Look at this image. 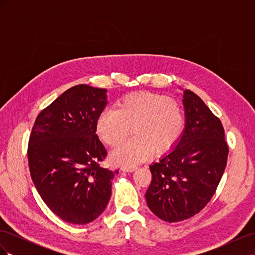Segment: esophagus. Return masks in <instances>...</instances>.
<instances>
[{"mask_svg": "<svg viewBox=\"0 0 255 255\" xmlns=\"http://www.w3.org/2000/svg\"><path fill=\"white\" fill-rule=\"evenodd\" d=\"M136 169H137L136 166H122L121 167V170L125 172H132V171L136 170Z\"/></svg>", "mask_w": 255, "mask_h": 255, "instance_id": "1", "label": "esophagus"}]
</instances>
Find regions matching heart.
Here are the masks:
<instances>
[{"label": "heart", "mask_w": 255, "mask_h": 255, "mask_svg": "<svg viewBox=\"0 0 255 255\" xmlns=\"http://www.w3.org/2000/svg\"><path fill=\"white\" fill-rule=\"evenodd\" d=\"M133 129L134 136L118 144L112 153L117 165H136L171 149L179 141L185 127V115L177 100L164 95L141 91L123 97L118 110H104L96 123L98 137L115 146Z\"/></svg>", "instance_id": "heart-1"}]
</instances>
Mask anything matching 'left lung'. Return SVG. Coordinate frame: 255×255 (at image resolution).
<instances>
[{
  "instance_id": "obj_1",
  "label": "left lung",
  "mask_w": 255,
  "mask_h": 255,
  "mask_svg": "<svg viewBox=\"0 0 255 255\" xmlns=\"http://www.w3.org/2000/svg\"><path fill=\"white\" fill-rule=\"evenodd\" d=\"M186 125L177 145L150 165L145 192L153 214L168 222L188 219L201 212L215 195L227 166L225 129L195 92L183 96Z\"/></svg>"
}]
</instances>
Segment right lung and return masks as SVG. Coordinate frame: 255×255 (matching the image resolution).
Wrapping results in <instances>:
<instances>
[{"label":"right lung","instance_id":"add662e5","mask_svg":"<svg viewBox=\"0 0 255 255\" xmlns=\"http://www.w3.org/2000/svg\"><path fill=\"white\" fill-rule=\"evenodd\" d=\"M106 103V89L76 85L39 113L29 136L36 189L54 214L73 225H86L104 212L118 173L100 166L107 153L96 123Z\"/></svg>","mask_w":255,"mask_h":255}]
</instances>
